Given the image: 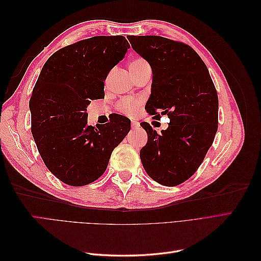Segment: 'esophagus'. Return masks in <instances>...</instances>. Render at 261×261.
<instances>
[{
	"instance_id": "obj_1",
	"label": "esophagus",
	"mask_w": 261,
	"mask_h": 261,
	"mask_svg": "<svg viewBox=\"0 0 261 261\" xmlns=\"http://www.w3.org/2000/svg\"><path fill=\"white\" fill-rule=\"evenodd\" d=\"M132 127L133 128H138L139 127V123L137 121L132 120Z\"/></svg>"
}]
</instances>
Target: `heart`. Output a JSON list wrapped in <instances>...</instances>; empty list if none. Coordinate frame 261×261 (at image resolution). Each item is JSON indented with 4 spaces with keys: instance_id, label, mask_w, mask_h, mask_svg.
<instances>
[{
    "instance_id": "heart-1",
    "label": "heart",
    "mask_w": 261,
    "mask_h": 261,
    "mask_svg": "<svg viewBox=\"0 0 261 261\" xmlns=\"http://www.w3.org/2000/svg\"><path fill=\"white\" fill-rule=\"evenodd\" d=\"M129 72L130 74H136L141 72V70L150 68L148 62L144 59H134L129 62ZM139 106V102L137 100H123L117 106L118 111L125 113L127 115L135 114Z\"/></svg>"
}]
</instances>
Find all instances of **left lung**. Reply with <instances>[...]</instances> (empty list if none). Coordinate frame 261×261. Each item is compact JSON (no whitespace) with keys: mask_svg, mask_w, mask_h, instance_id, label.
<instances>
[{"mask_svg":"<svg viewBox=\"0 0 261 261\" xmlns=\"http://www.w3.org/2000/svg\"><path fill=\"white\" fill-rule=\"evenodd\" d=\"M132 48L152 70L151 94L145 109L167 114L169 127L148 135L140 150L147 174L164 186H176L199 168L218 130V93L209 70L191 46L160 36H128Z\"/></svg>","mask_w":261,"mask_h":261,"instance_id":"obj_1","label":"left lung"}]
</instances>
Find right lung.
I'll use <instances>...</instances> for the list:
<instances>
[{
	"mask_svg": "<svg viewBox=\"0 0 261 261\" xmlns=\"http://www.w3.org/2000/svg\"><path fill=\"white\" fill-rule=\"evenodd\" d=\"M129 48L123 36H98L60 49L44 63L29 101L31 133L45 167L63 183L98 179L130 129L124 115L91 126L87 113L91 100L105 97L109 72Z\"/></svg>",
	"mask_w": 261,
	"mask_h": 261,
	"instance_id": "1",
	"label": "right lung"
}]
</instances>
